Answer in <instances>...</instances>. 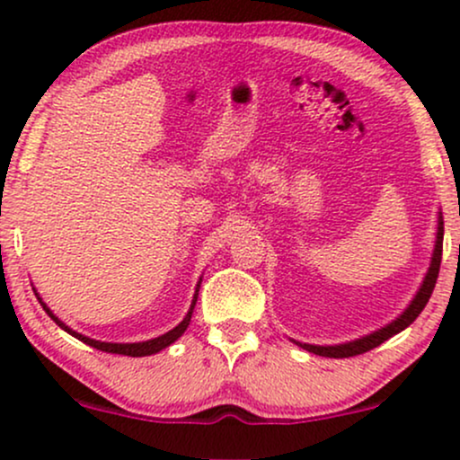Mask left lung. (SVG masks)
Masks as SVG:
<instances>
[{
	"mask_svg": "<svg viewBox=\"0 0 460 460\" xmlns=\"http://www.w3.org/2000/svg\"><path fill=\"white\" fill-rule=\"evenodd\" d=\"M441 252H443V223H439V231H437V244H435V255H432V263H430V270L426 274L424 283H421L420 292L413 298V303L409 305V309L400 315L398 320H394L392 324L385 326V329L372 332V335L363 337V340L350 341V344H341V346H309V344H298L303 346L305 350L314 352V355H322V357H331V358H346V357H357L363 355V352L372 350V348L381 346L383 341H387L389 337H394L395 332L404 331L406 326L413 322L417 315L421 314L429 303L432 289H435L437 277H439V268H441Z\"/></svg>",
	"mask_w": 460,
	"mask_h": 460,
	"instance_id": "obj_1",
	"label": "left lung"
}]
</instances>
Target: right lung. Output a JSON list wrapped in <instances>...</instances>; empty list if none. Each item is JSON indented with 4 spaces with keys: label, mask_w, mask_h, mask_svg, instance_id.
Returning a JSON list of instances; mask_svg holds the SVG:
<instances>
[{
    "label": "right lung",
    "mask_w": 460,
    "mask_h": 460,
    "mask_svg": "<svg viewBox=\"0 0 460 460\" xmlns=\"http://www.w3.org/2000/svg\"><path fill=\"white\" fill-rule=\"evenodd\" d=\"M194 303H197V296H194V300H192V307H190L188 315H186V318H183L181 324L175 326V329H172V331H168L166 335H162V337H155V340H149V341H142V344H105V341H94V340H91V337H84V335H79V332H75V331H71V329H68V326L65 324V322H60V320L56 318L54 314H51L49 307H47L45 303H40V305H43V309L47 311V315H49V318L54 320L58 326H60V329H65L66 332H71L73 337H77V340H79V341H84V344H88V346L97 348V350H103V352H112V355L146 357V355H155V352L164 350V348H166V346H171L172 341L177 340V337H181V335H183V331H186V329H188V324H190V318H192V309H194Z\"/></svg>",
    "instance_id": "1"
}]
</instances>
